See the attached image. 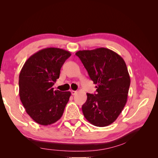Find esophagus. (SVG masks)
I'll return each instance as SVG.
<instances>
[{
	"instance_id": "obj_1",
	"label": "esophagus",
	"mask_w": 158,
	"mask_h": 158,
	"mask_svg": "<svg viewBox=\"0 0 158 158\" xmlns=\"http://www.w3.org/2000/svg\"><path fill=\"white\" fill-rule=\"evenodd\" d=\"M76 93H77V92H76V91H74V90H72V91H71L72 95H75Z\"/></svg>"
}]
</instances>
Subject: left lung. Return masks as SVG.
<instances>
[{"label": "left lung", "mask_w": 158, "mask_h": 158, "mask_svg": "<svg viewBox=\"0 0 158 158\" xmlns=\"http://www.w3.org/2000/svg\"><path fill=\"white\" fill-rule=\"evenodd\" d=\"M87 70L96 94H87L82 107L85 118L93 125L112 124L127 101L131 79L125 60L117 52L104 47L76 52Z\"/></svg>", "instance_id": "1"}]
</instances>
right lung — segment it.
<instances>
[{
    "label": "right lung",
    "instance_id": "obj_1",
    "mask_svg": "<svg viewBox=\"0 0 158 158\" xmlns=\"http://www.w3.org/2000/svg\"><path fill=\"white\" fill-rule=\"evenodd\" d=\"M71 53L48 47L32 55L19 76V95L26 113L37 123L50 125L59 120L71 93L53 90L60 70Z\"/></svg>",
    "mask_w": 158,
    "mask_h": 158
}]
</instances>
